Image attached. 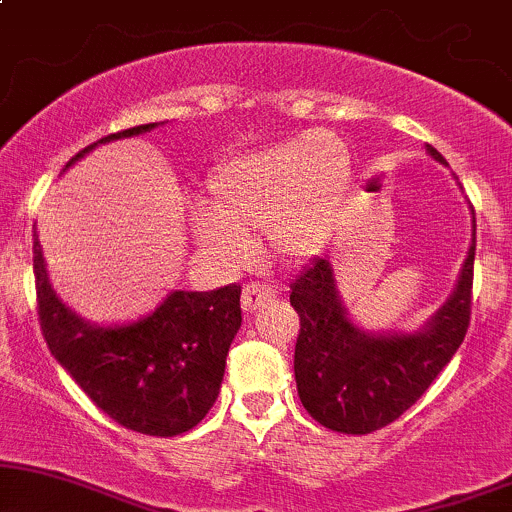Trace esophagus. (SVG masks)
<instances>
[{"instance_id":"1","label":"esophagus","mask_w":512,"mask_h":512,"mask_svg":"<svg viewBox=\"0 0 512 512\" xmlns=\"http://www.w3.org/2000/svg\"><path fill=\"white\" fill-rule=\"evenodd\" d=\"M276 296V286L267 284V281H250L243 289V310L245 313H255L264 303L272 301Z\"/></svg>"}]
</instances>
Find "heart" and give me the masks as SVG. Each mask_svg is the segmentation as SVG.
Returning a JSON list of instances; mask_svg holds the SVG:
<instances>
[{"mask_svg": "<svg viewBox=\"0 0 512 512\" xmlns=\"http://www.w3.org/2000/svg\"><path fill=\"white\" fill-rule=\"evenodd\" d=\"M349 178V149L325 129L228 158L209 178L199 245L238 260L262 231L274 255L305 260L327 243Z\"/></svg>", "mask_w": 512, "mask_h": 512, "instance_id": "1", "label": "heart"}]
</instances>
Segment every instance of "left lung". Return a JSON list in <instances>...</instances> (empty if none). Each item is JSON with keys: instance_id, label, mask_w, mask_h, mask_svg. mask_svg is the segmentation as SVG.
Here are the masks:
<instances>
[{"instance_id": "left-lung-1", "label": "left lung", "mask_w": 512, "mask_h": 512, "mask_svg": "<svg viewBox=\"0 0 512 512\" xmlns=\"http://www.w3.org/2000/svg\"><path fill=\"white\" fill-rule=\"evenodd\" d=\"M428 154L445 163L433 146ZM474 211V209H472ZM472 245L455 291L419 332L370 334L349 320L330 260L315 257L291 284V305L301 317L293 373L298 397L317 424L366 436L407 411L460 349L472 315Z\"/></svg>"}]
</instances>
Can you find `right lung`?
I'll return each instance as SVG.
<instances>
[{
    "label": "right lung",
    "mask_w": 512,
    "mask_h": 512,
    "mask_svg": "<svg viewBox=\"0 0 512 512\" xmlns=\"http://www.w3.org/2000/svg\"><path fill=\"white\" fill-rule=\"evenodd\" d=\"M139 125L98 139L137 137ZM38 320L50 354L110 419L144 436L173 438L195 428L219 397L226 356L240 330V284L216 291H173L151 315L129 325L98 327L81 320L52 291L33 231Z\"/></svg>",
    "instance_id": "right-lung-1"
}]
</instances>
